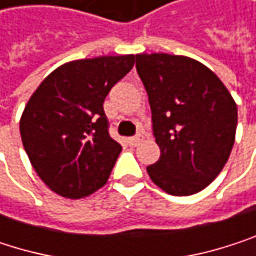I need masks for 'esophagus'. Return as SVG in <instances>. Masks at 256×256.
<instances>
[{
  "label": "esophagus",
  "instance_id": "34e87169",
  "mask_svg": "<svg viewBox=\"0 0 256 256\" xmlns=\"http://www.w3.org/2000/svg\"><path fill=\"white\" fill-rule=\"evenodd\" d=\"M141 141H142V136H141V135H136V136H132V138L127 140V142H129V146H132V147L140 146V144H141Z\"/></svg>",
  "mask_w": 256,
  "mask_h": 256
}]
</instances>
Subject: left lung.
I'll return each mask as SVG.
<instances>
[{
    "label": "left lung",
    "instance_id": "obj_1",
    "mask_svg": "<svg viewBox=\"0 0 256 256\" xmlns=\"http://www.w3.org/2000/svg\"><path fill=\"white\" fill-rule=\"evenodd\" d=\"M136 70L160 148L159 160L147 172L170 195L198 194L220 174L231 154L237 104L222 80L189 56L140 54Z\"/></svg>",
    "mask_w": 256,
    "mask_h": 256
}]
</instances>
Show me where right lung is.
Returning <instances> with one entry per match:
<instances>
[{"label": "right lung", "instance_id": "obj_1", "mask_svg": "<svg viewBox=\"0 0 256 256\" xmlns=\"http://www.w3.org/2000/svg\"><path fill=\"white\" fill-rule=\"evenodd\" d=\"M134 62L135 55L70 61L30 97L19 124L22 144L55 194L78 200L106 184L121 146L109 136L103 102Z\"/></svg>", "mask_w": 256, "mask_h": 256}]
</instances>
